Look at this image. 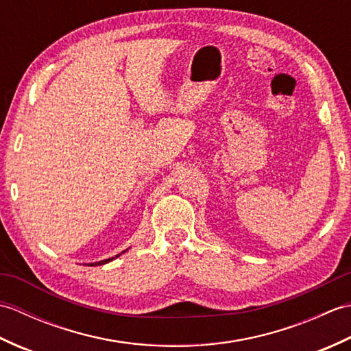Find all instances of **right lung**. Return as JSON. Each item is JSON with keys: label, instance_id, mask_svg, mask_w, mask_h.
Masks as SVG:
<instances>
[{"label": "right lung", "instance_id": "1", "mask_svg": "<svg viewBox=\"0 0 351 351\" xmlns=\"http://www.w3.org/2000/svg\"><path fill=\"white\" fill-rule=\"evenodd\" d=\"M119 255H116V258H117ZM114 258H108V259H104V261H99V263H95V264H88V265H102V264H107V263H110V261H113Z\"/></svg>", "mask_w": 351, "mask_h": 351}]
</instances>
